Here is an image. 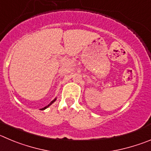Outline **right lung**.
Here are the masks:
<instances>
[{"label":"right lung","mask_w":151,"mask_h":151,"mask_svg":"<svg viewBox=\"0 0 151 151\" xmlns=\"http://www.w3.org/2000/svg\"><path fill=\"white\" fill-rule=\"evenodd\" d=\"M56 101V99H54V100H53V101H51V102H50V104H49V105H47V106H45V107H44V108H42V109H41V110H44V109H46V108H47V107H48L49 106H50V105H51V104H53V102H54V101Z\"/></svg>","instance_id":"right-lung-1"}]
</instances>
